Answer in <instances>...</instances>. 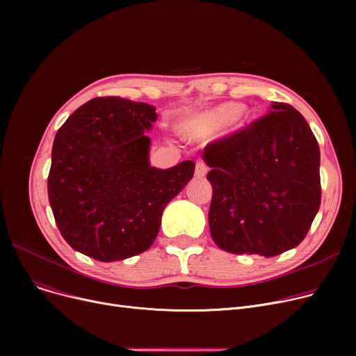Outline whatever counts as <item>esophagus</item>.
Returning a JSON list of instances; mask_svg holds the SVG:
<instances>
[{"label":"esophagus","instance_id":"1","mask_svg":"<svg viewBox=\"0 0 356 356\" xmlns=\"http://www.w3.org/2000/svg\"><path fill=\"white\" fill-rule=\"evenodd\" d=\"M207 173H208V165L204 164L203 161H197L196 167H195V176L202 179V177L207 176Z\"/></svg>","mask_w":356,"mask_h":356}]
</instances>
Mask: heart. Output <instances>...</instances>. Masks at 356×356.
<instances>
[{
    "label": "heart",
    "instance_id": "heart-1",
    "mask_svg": "<svg viewBox=\"0 0 356 356\" xmlns=\"http://www.w3.org/2000/svg\"><path fill=\"white\" fill-rule=\"evenodd\" d=\"M228 122L234 131L244 129L248 124L247 112L242 109L241 104L225 102L204 111L189 127V133L196 137H207L215 134Z\"/></svg>",
    "mask_w": 356,
    "mask_h": 356
}]
</instances>
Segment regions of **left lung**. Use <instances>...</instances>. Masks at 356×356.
<instances>
[{
	"label": "left lung",
	"instance_id": "obj_1",
	"mask_svg": "<svg viewBox=\"0 0 356 356\" xmlns=\"http://www.w3.org/2000/svg\"><path fill=\"white\" fill-rule=\"evenodd\" d=\"M209 229L231 254L274 257L305 239L321 207V152L305 117L273 102L245 129L208 144Z\"/></svg>",
	"mask_w": 356,
	"mask_h": 356
}]
</instances>
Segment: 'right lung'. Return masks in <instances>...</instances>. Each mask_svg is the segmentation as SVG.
<instances>
[{
  "instance_id": "add662e5",
  "label": "right lung",
  "mask_w": 356,
  "mask_h": 356,
  "mask_svg": "<svg viewBox=\"0 0 356 356\" xmlns=\"http://www.w3.org/2000/svg\"><path fill=\"white\" fill-rule=\"evenodd\" d=\"M153 105L118 97L79 106L51 148L49 202L62 236L78 252L111 263L147 251L167 203L195 173V163L149 164Z\"/></svg>"
}]
</instances>
